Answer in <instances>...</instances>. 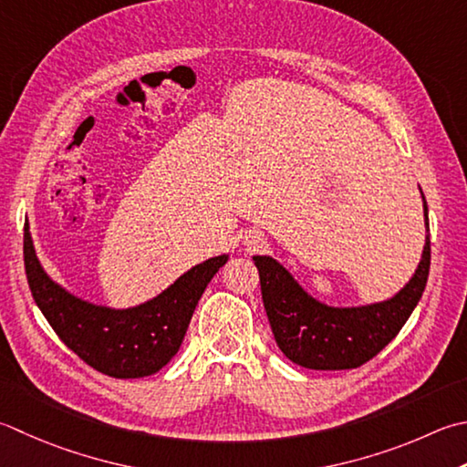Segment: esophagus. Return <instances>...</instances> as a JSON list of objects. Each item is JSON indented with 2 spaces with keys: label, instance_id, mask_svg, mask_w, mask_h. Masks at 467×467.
I'll use <instances>...</instances> for the list:
<instances>
[{
  "label": "esophagus",
  "instance_id": "obj_1",
  "mask_svg": "<svg viewBox=\"0 0 467 467\" xmlns=\"http://www.w3.org/2000/svg\"><path fill=\"white\" fill-rule=\"evenodd\" d=\"M249 244H251V249H261L263 246V236H253V239L249 241Z\"/></svg>",
  "mask_w": 467,
  "mask_h": 467
}]
</instances>
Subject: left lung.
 <instances>
[{
  "instance_id": "1",
  "label": "left lung",
  "mask_w": 467,
  "mask_h": 467,
  "mask_svg": "<svg viewBox=\"0 0 467 467\" xmlns=\"http://www.w3.org/2000/svg\"><path fill=\"white\" fill-rule=\"evenodd\" d=\"M423 208L429 231L425 196ZM254 265L265 312L281 352L304 368L350 370L372 360L413 314L427 285L431 241L427 234L413 279L395 297L364 307H327L309 297L275 259L254 257Z\"/></svg>"
}]
</instances>
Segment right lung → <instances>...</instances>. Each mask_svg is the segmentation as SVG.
I'll list each match as a JSON object with an SVG mask.
<instances>
[{
  "instance_id": "1",
  "label": "right lung",
  "mask_w": 467,
  "mask_h": 467,
  "mask_svg": "<svg viewBox=\"0 0 467 467\" xmlns=\"http://www.w3.org/2000/svg\"><path fill=\"white\" fill-rule=\"evenodd\" d=\"M27 228L26 223L24 265L36 306L82 362L113 379L150 377L166 367L180 350L198 299L228 261L223 254L196 265L140 307L109 309L70 296L46 275Z\"/></svg>"
}]
</instances>
